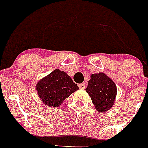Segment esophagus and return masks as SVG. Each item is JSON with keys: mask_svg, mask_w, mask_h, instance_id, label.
Masks as SVG:
<instances>
[{"mask_svg": "<svg viewBox=\"0 0 148 148\" xmlns=\"http://www.w3.org/2000/svg\"><path fill=\"white\" fill-rule=\"evenodd\" d=\"M78 86H79V88H80V89H86V85L84 84H79V85H78Z\"/></svg>", "mask_w": 148, "mask_h": 148, "instance_id": "1", "label": "esophagus"}]
</instances>
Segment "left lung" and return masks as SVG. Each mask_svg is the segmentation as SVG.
Segmentation results:
<instances>
[{
	"label": "left lung",
	"instance_id": "1",
	"mask_svg": "<svg viewBox=\"0 0 148 148\" xmlns=\"http://www.w3.org/2000/svg\"><path fill=\"white\" fill-rule=\"evenodd\" d=\"M86 91L91 97L93 105L99 112H105L114 105L116 86L114 82L105 74H92Z\"/></svg>",
	"mask_w": 148,
	"mask_h": 148
}]
</instances>
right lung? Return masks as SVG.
I'll return each mask as SVG.
<instances>
[{"mask_svg":"<svg viewBox=\"0 0 148 148\" xmlns=\"http://www.w3.org/2000/svg\"><path fill=\"white\" fill-rule=\"evenodd\" d=\"M36 89L44 104L49 107H58L79 88L65 72L56 69L40 80Z\"/></svg>","mask_w":148,"mask_h":148,"instance_id":"1","label":"right lung"}]
</instances>
